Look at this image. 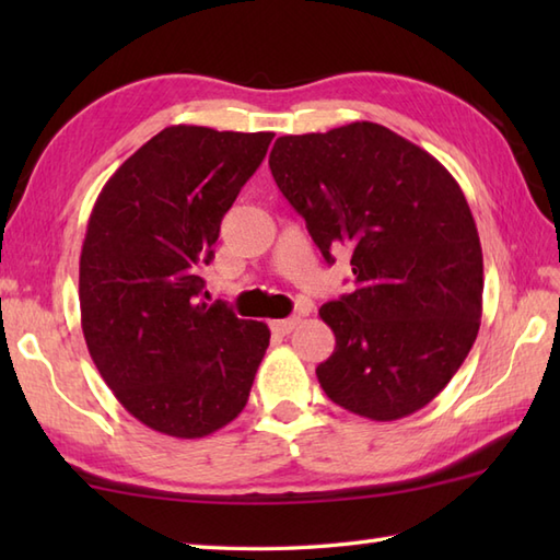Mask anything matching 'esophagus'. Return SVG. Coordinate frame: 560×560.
<instances>
[{
	"label": "esophagus",
	"instance_id": "34e87169",
	"mask_svg": "<svg viewBox=\"0 0 560 560\" xmlns=\"http://www.w3.org/2000/svg\"><path fill=\"white\" fill-rule=\"evenodd\" d=\"M301 319L299 317H287V319H273L271 329L277 331V335H291V331L299 327Z\"/></svg>",
	"mask_w": 560,
	"mask_h": 560
}]
</instances>
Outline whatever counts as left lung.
I'll return each mask as SVG.
<instances>
[{"label": "left lung", "instance_id": "left-lung-1", "mask_svg": "<svg viewBox=\"0 0 560 560\" xmlns=\"http://www.w3.org/2000/svg\"><path fill=\"white\" fill-rule=\"evenodd\" d=\"M269 168L329 265L351 249L355 289L319 307L337 337L315 371L325 395L371 421L423 409L481 325V243L457 180L375 122L279 137Z\"/></svg>", "mask_w": 560, "mask_h": 560}]
</instances>
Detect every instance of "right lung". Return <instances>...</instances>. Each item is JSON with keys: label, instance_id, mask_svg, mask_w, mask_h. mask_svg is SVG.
<instances>
[{"label": "right lung", "instance_id": "1", "mask_svg": "<svg viewBox=\"0 0 560 560\" xmlns=\"http://www.w3.org/2000/svg\"><path fill=\"white\" fill-rule=\"evenodd\" d=\"M271 132L165 127L115 171L79 259L81 329L122 407L153 431L205 438L245 409L265 323L199 301L221 219Z\"/></svg>", "mask_w": 560, "mask_h": 560}]
</instances>
